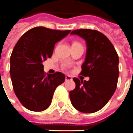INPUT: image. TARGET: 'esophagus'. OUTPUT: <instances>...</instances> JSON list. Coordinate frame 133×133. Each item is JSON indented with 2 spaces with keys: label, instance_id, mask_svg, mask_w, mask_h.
<instances>
[{
  "label": "esophagus",
  "instance_id": "esophagus-1",
  "mask_svg": "<svg viewBox=\"0 0 133 133\" xmlns=\"http://www.w3.org/2000/svg\"><path fill=\"white\" fill-rule=\"evenodd\" d=\"M65 80L66 81H69V80H72V77L71 76H69V75H66L65 77Z\"/></svg>",
  "mask_w": 133,
  "mask_h": 133
}]
</instances>
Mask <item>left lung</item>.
I'll list each match as a JSON object with an SVG mask.
<instances>
[{
    "label": "left lung",
    "mask_w": 133,
    "mask_h": 133,
    "mask_svg": "<svg viewBox=\"0 0 133 133\" xmlns=\"http://www.w3.org/2000/svg\"><path fill=\"white\" fill-rule=\"evenodd\" d=\"M86 41L87 51L81 74L89 81L74 78L76 87L69 92L75 109L93 113L104 107L115 92L119 76V57L113 45L101 32L78 29L71 32Z\"/></svg>",
    "instance_id": "8db88e82"
}]
</instances>
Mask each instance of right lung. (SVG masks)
<instances>
[{
  "instance_id": "right-lung-1",
  "label": "right lung",
  "mask_w": 133,
  "mask_h": 133,
  "mask_svg": "<svg viewBox=\"0 0 133 133\" xmlns=\"http://www.w3.org/2000/svg\"><path fill=\"white\" fill-rule=\"evenodd\" d=\"M70 31L35 27L16 44L10 59V74L14 92L26 109L46 110L56 88L64 82L65 75L61 72L46 76L43 62L51 56L55 44Z\"/></svg>"
}]
</instances>
